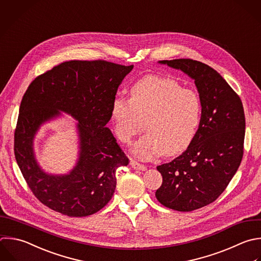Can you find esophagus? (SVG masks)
Masks as SVG:
<instances>
[{"mask_svg": "<svg viewBox=\"0 0 261 261\" xmlns=\"http://www.w3.org/2000/svg\"><path fill=\"white\" fill-rule=\"evenodd\" d=\"M130 165H132V167H133L134 169H138V170H146V169H147L146 165L141 164V163H139V162H137V161H135V160H132V161H130Z\"/></svg>", "mask_w": 261, "mask_h": 261, "instance_id": "obj_1", "label": "esophagus"}]
</instances>
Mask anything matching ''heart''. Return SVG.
I'll return each instance as SVG.
<instances>
[{
	"mask_svg": "<svg viewBox=\"0 0 261 261\" xmlns=\"http://www.w3.org/2000/svg\"><path fill=\"white\" fill-rule=\"evenodd\" d=\"M201 116L202 103L196 91L157 75L139 80L130 89V98L116 95L111 105L114 129L123 143H129L147 120L148 133L132 148L141 160L185 151L197 135Z\"/></svg>",
	"mask_w": 261,
	"mask_h": 261,
	"instance_id": "b5f03b06",
	"label": "heart"
}]
</instances>
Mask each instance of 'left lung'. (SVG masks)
Here are the masks:
<instances>
[{"label":"left lung","mask_w":261,"mask_h":261,"mask_svg":"<svg viewBox=\"0 0 261 261\" xmlns=\"http://www.w3.org/2000/svg\"><path fill=\"white\" fill-rule=\"evenodd\" d=\"M195 81L201 122L188 149L157 166V200L167 208L193 211L215 201L237 172L244 153L245 114L239 95L212 67L192 59L160 61Z\"/></svg>","instance_id":"8db88e82"}]
</instances>
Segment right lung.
Instances as JSON below:
<instances>
[{"mask_svg":"<svg viewBox=\"0 0 261 261\" xmlns=\"http://www.w3.org/2000/svg\"><path fill=\"white\" fill-rule=\"evenodd\" d=\"M134 65L105 60H71L36 77L28 88L14 133V154L36 198L71 217L96 213L112 198L116 169L128 158L106 127L122 80ZM66 112L79 120L81 152L69 175L50 176L38 167L32 141L40 124Z\"/></svg>","mask_w":261,"mask_h":261,"instance_id":"right-lung-1","label":"right lung"}]
</instances>
